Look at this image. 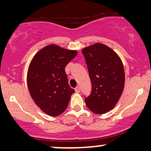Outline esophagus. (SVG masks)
I'll list each match as a JSON object with an SVG mask.
<instances>
[{
    "label": "esophagus",
    "mask_w": 151,
    "mask_h": 151,
    "mask_svg": "<svg viewBox=\"0 0 151 151\" xmlns=\"http://www.w3.org/2000/svg\"><path fill=\"white\" fill-rule=\"evenodd\" d=\"M74 89H75V92H77V93H79V92H80V89H79V87H77Z\"/></svg>",
    "instance_id": "esophagus-1"
}]
</instances>
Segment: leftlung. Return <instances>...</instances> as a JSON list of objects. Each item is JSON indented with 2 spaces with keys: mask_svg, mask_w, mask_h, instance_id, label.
Segmentation results:
<instances>
[{
  "mask_svg": "<svg viewBox=\"0 0 151 151\" xmlns=\"http://www.w3.org/2000/svg\"><path fill=\"white\" fill-rule=\"evenodd\" d=\"M82 51L92 84L91 93L84 101L94 113L105 114L115 107L122 93L125 84L123 64L115 51L100 43Z\"/></svg>",
  "mask_w": 151,
  "mask_h": 151,
  "instance_id": "8db88e82",
  "label": "left lung"
}]
</instances>
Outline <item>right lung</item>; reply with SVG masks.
Listing matches in <instances>:
<instances>
[{
    "mask_svg": "<svg viewBox=\"0 0 151 151\" xmlns=\"http://www.w3.org/2000/svg\"><path fill=\"white\" fill-rule=\"evenodd\" d=\"M76 51L51 44L41 49L30 64L28 87L35 103L50 116L67 109L74 89L68 83L65 67L77 55Z\"/></svg>",
    "mask_w": 151,
    "mask_h": 151,
    "instance_id": "add662e5",
    "label": "right lung"
}]
</instances>
